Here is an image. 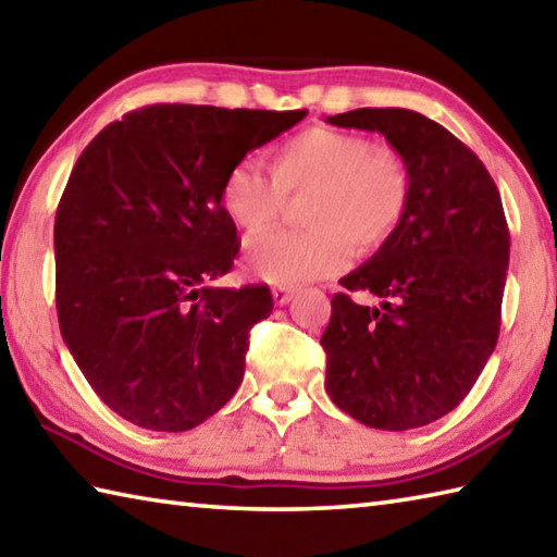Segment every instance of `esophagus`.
<instances>
[{"mask_svg": "<svg viewBox=\"0 0 557 557\" xmlns=\"http://www.w3.org/2000/svg\"><path fill=\"white\" fill-rule=\"evenodd\" d=\"M293 293H296V288H290V286H276L274 290H271V296H274L276 306H286V302L293 298Z\"/></svg>", "mask_w": 557, "mask_h": 557, "instance_id": "esophagus-1", "label": "esophagus"}]
</instances>
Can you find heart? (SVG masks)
I'll use <instances>...</instances> for the list:
<instances>
[{
  "label": "heart",
  "instance_id": "1",
  "mask_svg": "<svg viewBox=\"0 0 557 557\" xmlns=\"http://www.w3.org/2000/svg\"><path fill=\"white\" fill-rule=\"evenodd\" d=\"M286 194L306 198L308 230H271L247 239L245 267L274 286L334 276L351 255L381 251L405 223L412 174L400 154L363 135L324 125L300 131L276 152V172L255 157L235 162L220 201L235 223L259 233L276 223Z\"/></svg>",
  "mask_w": 557,
  "mask_h": 557
}]
</instances>
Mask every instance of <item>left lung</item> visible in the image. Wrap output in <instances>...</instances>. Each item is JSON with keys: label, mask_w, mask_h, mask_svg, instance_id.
<instances>
[{"label": "left lung", "mask_w": 557, "mask_h": 557, "mask_svg": "<svg viewBox=\"0 0 557 557\" xmlns=\"http://www.w3.org/2000/svg\"><path fill=\"white\" fill-rule=\"evenodd\" d=\"M327 123L385 135L412 174V203L391 243L339 281L381 306L332 298L324 391L366 426L432 424L460 405L497 346L509 267L499 191L473 150L417 111L356 109Z\"/></svg>", "instance_id": "left-lung-1"}]
</instances>
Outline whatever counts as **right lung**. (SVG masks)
Listing matches in <instances>:
<instances>
[{"label":"right lung","instance_id":"add662e5","mask_svg":"<svg viewBox=\"0 0 557 557\" xmlns=\"http://www.w3.org/2000/svg\"><path fill=\"white\" fill-rule=\"evenodd\" d=\"M308 111L154 103L94 138L55 215L60 332L103 405L135 426L186 432L245 375L267 286L213 288L237 257L220 191L235 162Z\"/></svg>","mask_w":557,"mask_h":557}]
</instances>
